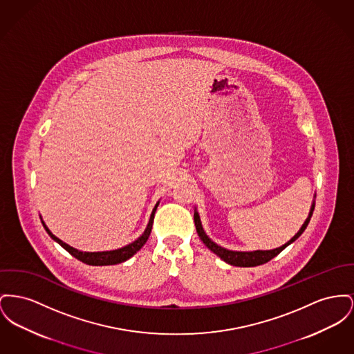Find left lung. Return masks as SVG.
<instances>
[{
    "mask_svg": "<svg viewBox=\"0 0 354 354\" xmlns=\"http://www.w3.org/2000/svg\"><path fill=\"white\" fill-rule=\"evenodd\" d=\"M315 198V195H314ZM314 205L315 202L313 201L312 207L309 211V215L306 218V221L304 222V225L301 226L299 231L291 238L289 242H286L285 245H282L281 248H277V249L272 250H255V251H232V250L225 249L219 245H216L207 234L206 231L203 230L202 226V222H201V216H199V212L195 207L194 209V222H195V227H196V232L199 235V238L202 239V242L207 246L208 250H211L214 254H216L222 261H225L226 263L232 265V266H238V268H254V266H259V265H263L266 262H269L270 259H272L274 257H277L282 250L286 249L289 245H291L294 241H297L301 234L305 231V229L308 227L309 222H310V218H312L313 211H314Z\"/></svg>",
    "mask_w": 354,
    "mask_h": 354,
    "instance_id": "8db88e82",
    "label": "left lung"
}]
</instances>
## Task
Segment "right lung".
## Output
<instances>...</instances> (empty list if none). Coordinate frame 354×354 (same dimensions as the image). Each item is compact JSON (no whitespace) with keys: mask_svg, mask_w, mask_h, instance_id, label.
<instances>
[{"mask_svg":"<svg viewBox=\"0 0 354 354\" xmlns=\"http://www.w3.org/2000/svg\"><path fill=\"white\" fill-rule=\"evenodd\" d=\"M160 202V201H159ZM159 202L155 205V207L151 212V216H149V221H148V225H147L145 232L138 238L135 239L133 242L125 245L124 248H120V249L109 250V251H80V250L75 249L72 246H69L68 243L63 242L62 239H59L56 235H53L50 232V230L46 227L45 222L42 221L41 215H40V219H41L42 226L44 229L46 230V232L50 235V238L57 242L62 248L66 250L71 255H73L75 258H77L79 261H82L86 265H91V266H108V265H118V263H122L127 259H129L131 257H133L139 250L142 249L145 245H146L147 239L151 234V230H152V223H153V216H155V211L159 206Z\"/></svg>","mask_w":354,"mask_h":354,"instance_id":"add662e5","label":"right lung"}]
</instances>
